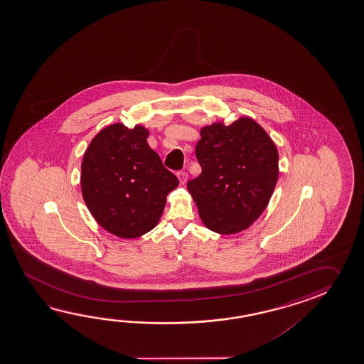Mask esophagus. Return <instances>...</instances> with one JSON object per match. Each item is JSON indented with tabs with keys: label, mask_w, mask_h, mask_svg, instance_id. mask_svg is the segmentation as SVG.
Segmentation results:
<instances>
[{
	"label": "esophagus",
	"mask_w": 364,
	"mask_h": 364,
	"mask_svg": "<svg viewBox=\"0 0 364 364\" xmlns=\"http://www.w3.org/2000/svg\"><path fill=\"white\" fill-rule=\"evenodd\" d=\"M177 177H178L179 183H181V185H185L186 182H187V178H188V176H187L186 171H178V173H177Z\"/></svg>",
	"instance_id": "1"
}]
</instances>
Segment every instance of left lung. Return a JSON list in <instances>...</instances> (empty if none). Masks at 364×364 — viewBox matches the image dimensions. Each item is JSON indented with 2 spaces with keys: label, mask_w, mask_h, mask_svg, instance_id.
<instances>
[{
  "label": "left lung",
  "mask_w": 364,
  "mask_h": 364,
  "mask_svg": "<svg viewBox=\"0 0 364 364\" xmlns=\"http://www.w3.org/2000/svg\"><path fill=\"white\" fill-rule=\"evenodd\" d=\"M196 144L201 173L187 182L203 224L235 234L254 224L279 179V152L260 124L240 117L232 124L204 126Z\"/></svg>",
  "instance_id": "left-lung-1"
}]
</instances>
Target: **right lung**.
<instances>
[{
	"instance_id": "right-lung-1",
	"label": "right lung",
	"mask_w": 364,
	"mask_h": 364,
	"mask_svg": "<svg viewBox=\"0 0 364 364\" xmlns=\"http://www.w3.org/2000/svg\"><path fill=\"white\" fill-rule=\"evenodd\" d=\"M147 129L113 124L90 143L82 161L80 186L97 224L119 238H138L163 215L178 178L148 146Z\"/></svg>"
}]
</instances>
